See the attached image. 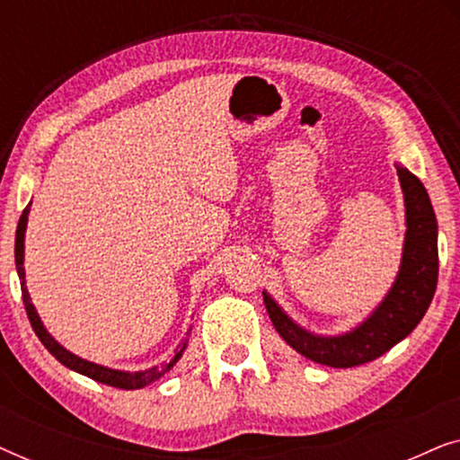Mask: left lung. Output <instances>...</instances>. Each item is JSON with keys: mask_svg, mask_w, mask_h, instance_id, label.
<instances>
[{"mask_svg": "<svg viewBox=\"0 0 460 460\" xmlns=\"http://www.w3.org/2000/svg\"><path fill=\"white\" fill-rule=\"evenodd\" d=\"M404 194L406 234L400 270L385 297L360 324L341 335H316L295 323L272 295L263 304L279 335L307 360L351 368L385 354L417 329L438 287V219L429 194L417 175L395 165Z\"/></svg>", "mask_w": 460, "mask_h": 460, "instance_id": "obj_1", "label": "left lung"}]
</instances>
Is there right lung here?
Returning a JSON list of instances; mask_svg holds the SVG:
<instances>
[{
    "label": "right lung",
    "instance_id": "right-lung-1",
    "mask_svg": "<svg viewBox=\"0 0 460 460\" xmlns=\"http://www.w3.org/2000/svg\"><path fill=\"white\" fill-rule=\"evenodd\" d=\"M29 211H31V203L27 205V209L22 211L21 219H18V228H16V241H14V261H16V272L18 279H21V291H22V301H24V310H27L29 323L33 326L35 335L40 337V341L46 345V349L52 354L56 360L60 364H65L66 368L75 370V373L90 376V379L104 383V385L111 387H119V389H142L155 383L156 379H161L163 375L169 373L175 367V362L180 360L181 354H184L186 345H188V335H190L192 326L186 331V337L178 343V348L173 349L172 360L156 364V367H150L146 370H119V368H109L102 367V364L84 360V358L75 356L73 351H68L66 348L56 341V339L49 335L46 326H43L40 314H37L33 301H31L29 288H27V279H24V232H27V222H29Z\"/></svg>",
    "mask_w": 460,
    "mask_h": 460
}]
</instances>
